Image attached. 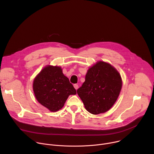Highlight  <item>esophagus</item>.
<instances>
[{
  "instance_id": "esophagus-1",
  "label": "esophagus",
  "mask_w": 154,
  "mask_h": 154,
  "mask_svg": "<svg viewBox=\"0 0 154 154\" xmlns=\"http://www.w3.org/2000/svg\"><path fill=\"white\" fill-rule=\"evenodd\" d=\"M74 88H75L76 90H77V89L79 88V86H78V85H77V84L74 85Z\"/></svg>"
}]
</instances>
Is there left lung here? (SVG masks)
<instances>
[{"label":"left lung","instance_id":"obj_1","mask_svg":"<svg viewBox=\"0 0 154 154\" xmlns=\"http://www.w3.org/2000/svg\"><path fill=\"white\" fill-rule=\"evenodd\" d=\"M122 86L118 71L111 64L98 61L88 69L85 81L77 92L86 110L99 115L106 112L113 106Z\"/></svg>","mask_w":154,"mask_h":154}]
</instances>
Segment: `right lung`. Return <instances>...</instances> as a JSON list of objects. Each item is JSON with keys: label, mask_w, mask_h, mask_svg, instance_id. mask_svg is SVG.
Here are the masks:
<instances>
[{"label": "right lung", "mask_w": 154, "mask_h": 154, "mask_svg": "<svg viewBox=\"0 0 154 154\" xmlns=\"http://www.w3.org/2000/svg\"><path fill=\"white\" fill-rule=\"evenodd\" d=\"M33 90L37 101L49 111L61 109L70 95L76 90L59 66L46 65L36 75L33 82Z\"/></svg>", "instance_id": "1"}]
</instances>
